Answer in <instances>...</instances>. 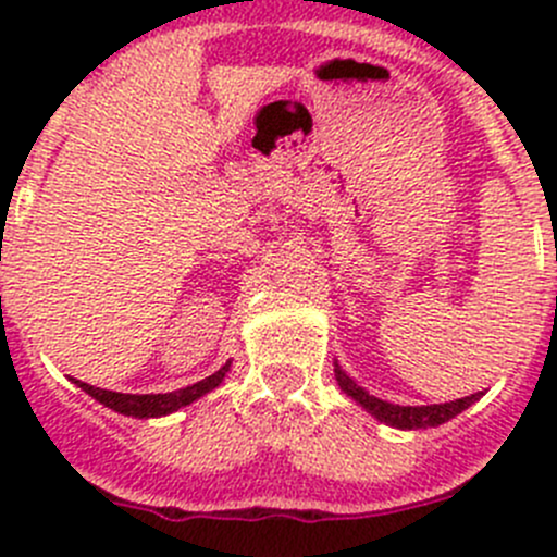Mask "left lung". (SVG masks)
Listing matches in <instances>:
<instances>
[{
    "instance_id": "1",
    "label": "left lung",
    "mask_w": 557,
    "mask_h": 557,
    "mask_svg": "<svg viewBox=\"0 0 557 557\" xmlns=\"http://www.w3.org/2000/svg\"><path fill=\"white\" fill-rule=\"evenodd\" d=\"M334 374L336 383H339L342 391L352 398L356 404H361L372 418H377L380 423L393 425V429L401 431H418V429H436V425L447 423L453 420L455 414H460L463 409H469L471 404L480 401V393H471L466 398H455V401H445V404H429V407H401V404H391L383 401V398L372 396L369 391H363L361 385L352 383L345 372H342L339 363H334Z\"/></svg>"
}]
</instances>
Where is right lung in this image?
I'll return each mask as SVG.
<instances>
[{"mask_svg":"<svg viewBox=\"0 0 557 557\" xmlns=\"http://www.w3.org/2000/svg\"><path fill=\"white\" fill-rule=\"evenodd\" d=\"M228 369H232V361H226V367H221L215 374L201 380V383L180 387V391H172V393H115V391H102V387L81 383V380H75V385L83 387L88 396L97 398V401L104 404V407L115 409L117 414H128V418H164V414H172L177 412V409L194 404L196 398H201L205 393L215 391V387L223 383V377L228 374Z\"/></svg>","mask_w":557,"mask_h":557,"instance_id":"obj_1","label":"right lung"}]
</instances>
